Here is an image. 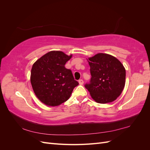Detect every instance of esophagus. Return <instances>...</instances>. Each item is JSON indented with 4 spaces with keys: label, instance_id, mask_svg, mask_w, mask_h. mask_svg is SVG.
<instances>
[{
    "label": "esophagus",
    "instance_id": "1",
    "mask_svg": "<svg viewBox=\"0 0 150 150\" xmlns=\"http://www.w3.org/2000/svg\"><path fill=\"white\" fill-rule=\"evenodd\" d=\"M79 84H81V85L83 84V83H84L83 80V79H79Z\"/></svg>",
    "mask_w": 150,
    "mask_h": 150
}]
</instances>
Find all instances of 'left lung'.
<instances>
[{
	"label": "left lung",
	"instance_id": "1",
	"mask_svg": "<svg viewBox=\"0 0 150 150\" xmlns=\"http://www.w3.org/2000/svg\"><path fill=\"white\" fill-rule=\"evenodd\" d=\"M91 78L85 84L94 100L101 104L114 101L125 85L126 70L115 57L98 53L88 58Z\"/></svg>",
	"mask_w": 150,
	"mask_h": 150
}]
</instances>
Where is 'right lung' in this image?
Returning <instances> with one entry per match:
<instances>
[{
    "instance_id": "add662e5",
    "label": "right lung",
    "mask_w": 150,
    "mask_h": 150,
    "mask_svg": "<svg viewBox=\"0 0 150 150\" xmlns=\"http://www.w3.org/2000/svg\"><path fill=\"white\" fill-rule=\"evenodd\" d=\"M62 51H50L36 61L30 73V83L36 96L47 106L66 101L76 86L72 71L65 64L71 58Z\"/></svg>"
}]
</instances>
